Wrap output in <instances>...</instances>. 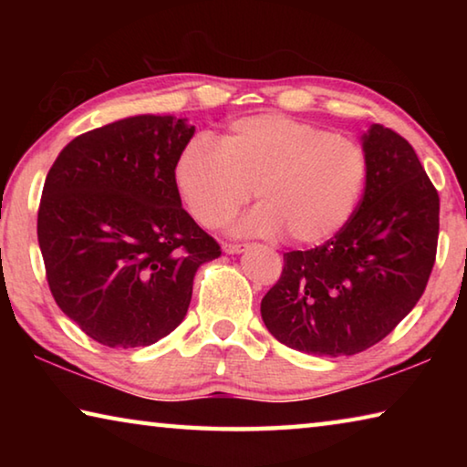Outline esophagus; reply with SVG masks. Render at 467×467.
<instances>
[{
  "mask_svg": "<svg viewBox=\"0 0 467 467\" xmlns=\"http://www.w3.org/2000/svg\"><path fill=\"white\" fill-rule=\"evenodd\" d=\"M247 247L249 244H239V243H226L224 244V253H228V255H236V253H243V251H247Z\"/></svg>",
  "mask_w": 467,
  "mask_h": 467,
  "instance_id": "esophagus-1",
  "label": "esophagus"
}]
</instances>
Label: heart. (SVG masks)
Returning a JSON list of instances; mask_svg holds the SVG:
<instances>
[{
    "mask_svg": "<svg viewBox=\"0 0 467 467\" xmlns=\"http://www.w3.org/2000/svg\"><path fill=\"white\" fill-rule=\"evenodd\" d=\"M368 156L358 141L284 115L233 123L220 148L202 138L179 154L175 183L197 223L224 226L255 193L241 233L321 244L350 220L365 192Z\"/></svg>",
    "mask_w": 467,
    "mask_h": 467,
    "instance_id": "b5f03b06",
    "label": "heart"
}]
</instances>
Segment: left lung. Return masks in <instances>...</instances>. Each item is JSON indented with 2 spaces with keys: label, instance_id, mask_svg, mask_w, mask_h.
Listing matches in <instances>:
<instances>
[{
  "label": "left lung",
  "instance_id": "8db88e82",
  "mask_svg": "<svg viewBox=\"0 0 467 467\" xmlns=\"http://www.w3.org/2000/svg\"><path fill=\"white\" fill-rule=\"evenodd\" d=\"M365 195L334 239L284 253L262 319L284 346L352 357L391 334L422 296L437 257L439 193L414 148L373 123Z\"/></svg>",
  "mask_w": 467,
  "mask_h": 467
}]
</instances>
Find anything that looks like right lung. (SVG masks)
<instances>
[{
	"label": "right lung",
	"instance_id": "1",
	"mask_svg": "<svg viewBox=\"0 0 467 467\" xmlns=\"http://www.w3.org/2000/svg\"><path fill=\"white\" fill-rule=\"evenodd\" d=\"M195 128L136 115L61 150L38 205V247L59 309L109 348L150 346L185 319L197 267L220 244L181 208L179 154Z\"/></svg>",
	"mask_w": 467,
	"mask_h": 467
}]
</instances>
